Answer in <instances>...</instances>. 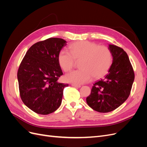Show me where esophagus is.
<instances>
[{
	"instance_id": "obj_1",
	"label": "esophagus",
	"mask_w": 147,
	"mask_h": 147,
	"mask_svg": "<svg viewBox=\"0 0 147 147\" xmlns=\"http://www.w3.org/2000/svg\"><path fill=\"white\" fill-rule=\"evenodd\" d=\"M71 85H72V86L75 87V88H80V87H81V86H80V85H78V84H74V83H72V84H71Z\"/></svg>"
}]
</instances>
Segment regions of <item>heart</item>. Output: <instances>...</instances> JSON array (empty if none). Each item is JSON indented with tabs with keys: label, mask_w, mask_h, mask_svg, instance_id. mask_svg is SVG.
Returning <instances> with one entry per match:
<instances>
[{
	"label": "heart",
	"mask_w": 147,
	"mask_h": 147,
	"mask_svg": "<svg viewBox=\"0 0 147 147\" xmlns=\"http://www.w3.org/2000/svg\"><path fill=\"white\" fill-rule=\"evenodd\" d=\"M70 51L61 50L57 56L58 63L65 72L74 67L75 61H80V69L65 75L67 82L80 84L90 82L92 77L99 78L107 72L112 63L113 57L110 49L105 46L88 40L75 42L69 46Z\"/></svg>",
	"instance_id": "1"
}]
</instances>
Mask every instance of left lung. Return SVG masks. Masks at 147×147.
Masks as SVG:
<instances>
[{
    "instance_id": "1",
    "label": "left lung",
    "mask_w": 147,
    "mask_h": 147,
    "mask_svg": "<svg viewBox=\"0 0 147 147\" xmlns=\"http://www.w3.org/2000/svg\"><path fill=\"white\" fill-rule=\"evenodd\" d=\"M113 63L104 79L96 82L87 97L86 102L91 109L107 113L117 109L130 94L134 72L127 53L123 49L109 45Z\"/></svg>"
}]
</instances>
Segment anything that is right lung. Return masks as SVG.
Here are the masks:
<instances>
[{
	"instance_id": "right-lung-1",
	"label": "right lung",
	"mask_w": 147,
	"mask_h": 147,
	"mask_svg": "<svg viewBox=\"0 0 147 147\" xmlns=\"http://www.w3.org/2000/svg\"><path fill=\"white\" fill-rule=\"evenodd\" d=\"M66 43L60 38L35 43L26 52L19 67L17 77L21 99L38 114L48 115L58 109L64 88L69 86L57 82L63 75L57 56Z\"/></svg>"
}]
</instances>
